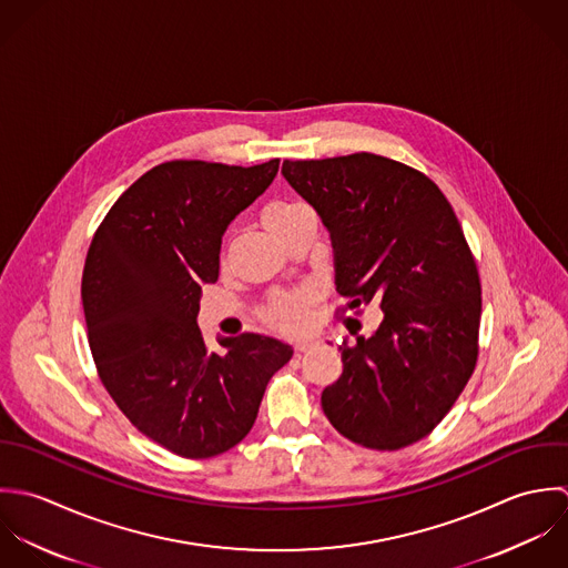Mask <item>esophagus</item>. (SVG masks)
Here are the masks:
<instances>
[{
    "instance_id": "34e87169",
    "label": "esophagus",
    "mask_w": 568,
    "mask_h": 568,
    "mask_svg": "<svg viewBox=\"0 0 568 568\" xmlns=\"http://www.w3.org/2000/svg\"><path fill=\"white\" fill-rule=\"evenodd\" d=\"M318 344H321V342H318V341L298 342V346H296V351H298V353H307V351H310V348H314V346H318Z\"/></svg>"
}]
</instances>
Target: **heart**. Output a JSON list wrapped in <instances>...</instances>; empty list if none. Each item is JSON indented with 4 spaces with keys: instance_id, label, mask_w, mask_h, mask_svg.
<instances>
[{
    "instance_id": "obj_1",
    "label": "heart",
    "mask_w": 568,
    "mask_h": 568,
    "mask_svg": "<svg viewBox=\"0 0 568 568\" xmlns=\"http://www.w3.org/2000/svg\"><path fill=\"white\" fill-rule=\"evenodd\" d=\"M305 211H310V209L303 204H274L265 211L263 222L270 230H276V227L285 226L287 222H292L294 217H298ZM314 303H316L314 290H301L294 294L274 296L265 310V321L278 332H296L303 327L305 314Z\"/></svg>"
}]
</instances>
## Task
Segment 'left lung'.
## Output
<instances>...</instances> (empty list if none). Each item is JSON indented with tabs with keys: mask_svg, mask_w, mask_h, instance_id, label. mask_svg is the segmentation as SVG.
<instances>
[{
	"mask_svg": "<svg viewBox=\"0 0 568 568\" xmlns=\"http://www.w3.org/2000/svg\"><path fill=\"white\" fill-rule=\"evenodd\" d=\"M281 173L329 230L342 312L384 314L368 338L342 341L323 410L353 444L406 448L448 415L478 355L480 281L453 206L424 173L373 153L285 160Z\"/></svg>",
	"mask_w": 568,
	"mask_h": 568,
	"instance_id": "left-lung-1",
	"label": "left lung"
}]
</instances>
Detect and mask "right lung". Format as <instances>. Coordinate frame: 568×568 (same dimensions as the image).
Returning a JSON list of instances; mask_svg holds the SVG:
<instances>
[{"mask_svg":"<svg viewBox=\"0 0 568 568\" xmlns=\"http://www.w3.org/2000/svg\"><path fill=\"white\" fill-rule=\"evenodd\" d=\"M278 173L175 160L146 171L97 230L83 270V312L99 375L124 417L162 448L206 458L254 426L285 342L243 334L209 351L197 327L204 283L220 276L222 236Z\"/></svg>","mask_w":568,"mask_h":568,"instance_id":"1","label":"right lung"}]
</instances>
